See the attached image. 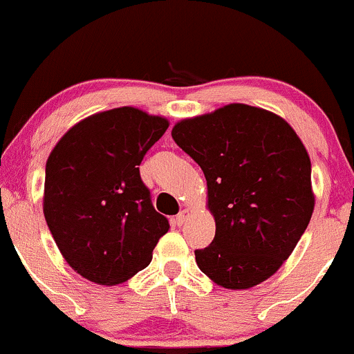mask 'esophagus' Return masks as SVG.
Masks as SVG:
<instances>
[{"label":"esophagus","mask_w":354,"mask_h":354,"mask_svg":"<svg viewBox=\"0 0 354 354\" xmlns=\"http://www.w3.org/2000/svg\"><path fill=\"white\" fill-rule=\"evenodd\" d=\"M187 218H189V211L187 209H182L180 213H178L177 216H176V225H177V227H182V225H184L185 221H187Z\"/></svg>","instance_id":"1"}]
</instances>
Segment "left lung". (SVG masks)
I'll list each match as a JSON object with an SVG mask.
<instances>
[{
	"mask_svg": "<svg viewBox=\"0 0 354 354\" xmlns=\"http://www.w3.org/2000/svg\"><path fill=\"white\" fill-rule=\"evenodd\" d=\"M174 141L204 172L213 242L194 250L216 285L252 288L274 274L313 213L312 165L285 119L245 104L184 119Z\"/></svg>",
	"mask_w": 354,
	"mask_h": 354,
	"instance_id": "1",
	"label": "left lung"
}]
</instances>
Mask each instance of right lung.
Instances as JSON below:
<instances>
[{
  "mask_svg": "<svg viewBox=\"0 0 354 354\" xmlns=\"http://www.w3.org/2000/svg\"><path fill=\"white\" fill-rule=\"evenodd\" d=\"M169 121L134 107L83 119L47 158L44 216L66 262L98 285H119L151 262L170 225L153 207L140 165Z\"/></svg>",
  "mask_w": 354,
  "mask_h": 354,
  "instance_id": "add662e5",
  "label": "right lung"
}]
</instances>
